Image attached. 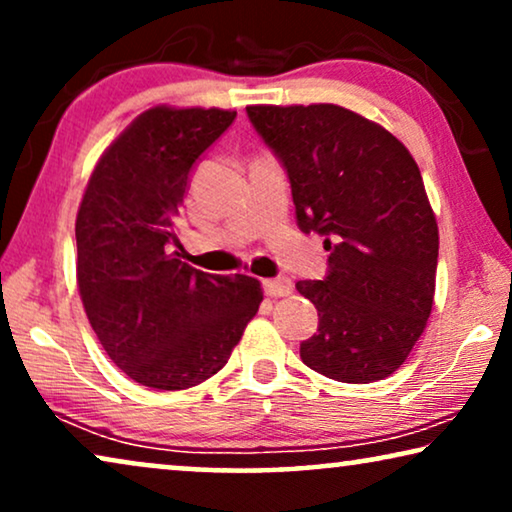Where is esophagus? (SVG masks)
Returning <instances> with one entry per match:
<instances>
[{"label":"esophagus","mask_w":512,"mask_h":512,"mask_svg":"<svg viewBox=\"0 0 512 512\" xmlns=\"http://www.w3.org/2000/svg\"><path fill=\"white\" fill-rule=\"evenodd\" d=\"M263 289H265V293H268L270 298H282V296H289V293L293 291V282H291L289 277L265 279Z\"/></svg>","instance_id":"1"}]
</instances>
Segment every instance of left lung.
Returning a JSON list of instances; mask_svg holds the SVG:
<instances>
[{
	"label": "left lung",
	"instance_id": "left-lung-1",
	"mask_svg": "<svg viewBox=\"0 0 512 512\" xmlns=\"http://www.w3.org/2000/svg\"><path fill=\"white\" fill-rule=\"evenodd\" d=\"M291 181L303 233L324 235L328 272L303 279L319 328L300 345L307 368L368 384L403 366L436 293L438 223L410 151L338 104L247 107Z\"/></svg>",
	"mask_w": 512,
	"mask_h": 512
}]
</instances>
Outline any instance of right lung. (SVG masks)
I'll return each instance as SVG.
<instances>
[{"instance_id": "1", "label": "right lung", "mask_w": 512, "mask_h": 512, "mask_svg": "<svg viewBox=\"0 0 512 512\" xmlns=\"http://www.w3.org/2000/svg\"><path fill=\"white\" fill-rule=\"evenodd\" d=\"M237 111L153 107L102 153L76 214V282L109 359L144 387L205 382L230 359L263 300L247 275L179 258L188 177Z\"/></svg>"}]
</instances>
